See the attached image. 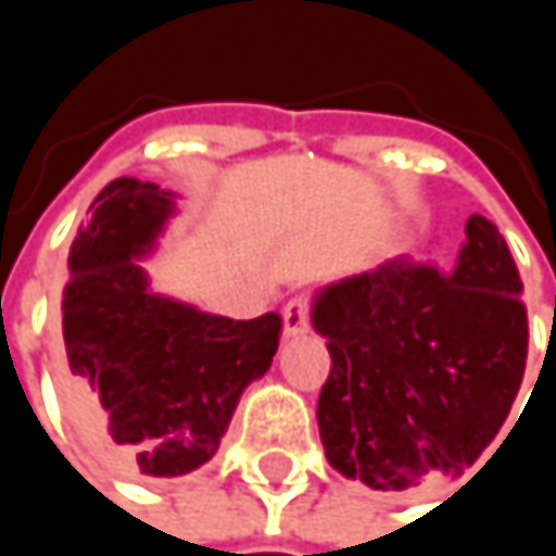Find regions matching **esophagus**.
<instances>
[{"label": "esophagus", "mask_w": 556, "mask_h": 556, "mask_svg": "<svg viewBox=\"0 0 556 556\" xmlns=\"http://www.w3.org/2000/svg\"><path fill=\"white\" fill-rule=\"evenodd\" d=\"M308 331V299L305 295H295L282 305V334L286 338H295V334H305Z\"/></svg>", "instance_id": "1"}]
</instances>
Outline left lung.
<instances>
[{"mask_svg": "<svg viewBox=\"0 0 556 556\" xmlns=\"http://www.w3.org/2000/svg\"><path fill=\"white\" fill-rule=\"evenodd\" d=\"M312 328L331 374L318 395L328 464L370 490L460 480L493 444L528 357L521 279L500 228L470 215L447 274L392 257L321 286Z\"/></svg>", "mask_w": 556, "mask_h": 556, "instance_id": "left-lung-1", "label": "left lung"}]
</instances>
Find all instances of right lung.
<instances>
[{"label": "right lung", "mask_w": 556, "mask_h": 556, "mask_svg": "<svg viewBox=\"0 0 556 556\" xmlns=\"http://www.w3.org/2000/svg\"><path fill=\"white\" fill-rule=\"evenodd\" d=\"M176 192L112 179L70 248L63 289V395L76 425L128 473L182 477L208 464L241 392L279 348L277 312L225 318L154 292V257Z\"/></svg>", "instance_id": "right-lung-1"}]
</instances>
